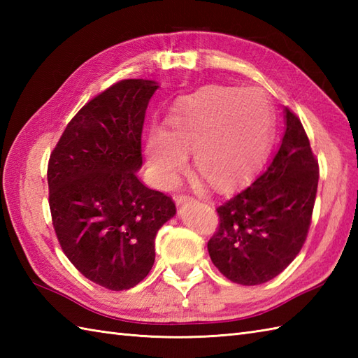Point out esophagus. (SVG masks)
Wrapping results in <instances>:
<instances>
[{"mask_svg":"<svg viewBox=\"0 0 358 358\" xmlns=\"http://www.w3.org/2000/svg\"><path fill=\"white\" fill-rule=\"evenodd\" d=\"M175 203H177L178 204V206H180V204H183V203H189V201H194V199H192V196H189V195H177V196H175Z\"/></svg>","mask_w":358,"mask_h":358,"instance_id":"34e87169","label":"esophagus"}]
</instances>
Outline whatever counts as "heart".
I'll return each instance as SVG.
<instances>
[{
	"label": "heart",
	"mask_w": 358,
	"mask_h": 358,
	"mask_svg": "<svg viewBox=\"0 0 358 358\" xmlns=\"http://www.w3.org/2000/svg\"><path fill=\"white\" fill-rule=\"evenodd\" d=\"M166 132L154 129L146 157L157 183L171 187L187 169V154L206 183L220 192L232 191L260 169L272 136V113L258 89L210 87L183 101L166 121Z\"/></svg>",
	"instance_id": "b5f03b06"
}]
</instances>
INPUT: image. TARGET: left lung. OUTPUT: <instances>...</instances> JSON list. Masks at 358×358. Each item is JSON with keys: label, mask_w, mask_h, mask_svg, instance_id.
Here are the masks:
<instances>
[{"label": "left lung", "mask_w": 358, "mask_h": 358, "mask_svg": "<svg viewBox=\"0 0 358 358\" xmlns=\"http://www.w3.org/2000/svg\"><path fill=\"white\" fill-rule=\"evenodd\" d=\"M275 155L246 189L217 208L210 260L226 278L255 286L277 277L305 245L318 186V162L301 121L285 109Z\"/></svg>", "instance_id": "left-lung-1"}]
</instances>
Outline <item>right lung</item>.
Returning <instances> with one entry per match:
<instances>
[{
	"mask_svg": "<svg viewBox=\"0 0 358 358\" xmlns=\"http://www.w3.org/2000/svg\"><path fill=\"white\" fill-rule=\"evenodd\" d=\"M152 80H123L67 124L48 167L49 206L63 252L83 275L110 291L136 286L155 262V237L177 209L144 186L141 132Z\"/></svg>",
	"mask_w": 358,
	"mask_h": 358,
	"instance_id": "right-lung-1",
	"label": "right lung"
}]
</instances>
